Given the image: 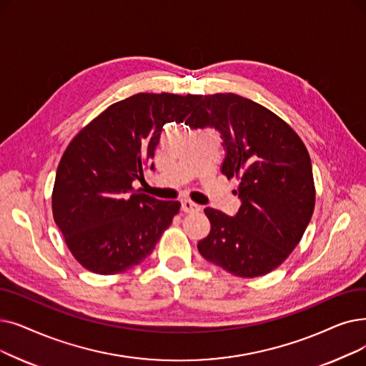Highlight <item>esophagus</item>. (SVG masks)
I'll return each instance as SVG.
<instances>
[{"instance_id": "34e87169", "label": "esophagus", "mask_w": 366, "mask_h": 366, "mask_svg": "<svg viewBox=\"0 0 366 366\" xmlns=\"http://www.w3.org/2000/svg\"><path fill=\"white\" fill-rule=\"evenodd\" d=\"M181 209L184 212H188V214H194V212H199L202 208L197 203H194L192 200H182L181 202Z\"/></svg>"}]
</instances>
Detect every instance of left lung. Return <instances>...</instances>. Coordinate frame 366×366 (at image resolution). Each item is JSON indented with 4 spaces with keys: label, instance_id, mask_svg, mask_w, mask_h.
Wrapping results in <instances>:
<instances>
[{
    "label": "left lung",
    "instance_id": "obj_1",
    "mask_svg": "<svg viewBox=\"0 0 366 366\" xmlns=\"http://www.w3.org/2000/svg\"><path fill=\"white\" fill-rule=\"evenodd\" d=\"M187 124L214 127L226 158L221 172L239 179L234 217L206 208L211 232L197 249L208 262L242 278L266 275L299 244L314 212L312 166L304 142L264 106L241 95H200Z\"/></svg>",
    "mask_w": 366,
    "mask_h": 366
}]
</instances>
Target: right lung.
Instances as JSON below:
<instances>
[{
	"label": "right lung",
	"mask_w": 366,
	"mask_h": 366,
	"mask_svg": "<svg viewBox=\"0 0 366 366\" xmlns=\"http://www.w3.org/2000/svg\"><path fill=\"white\" fill-rule=\"evenodd\" d=\"M199 97L134 94L92 119L62 154L54 219L88 271L114 275L144 262L179 212V202L151 197L133 181L144 179L163 127L185 121Z\"/></svg>",
	"instance_id": "1"
}]
</instances>
